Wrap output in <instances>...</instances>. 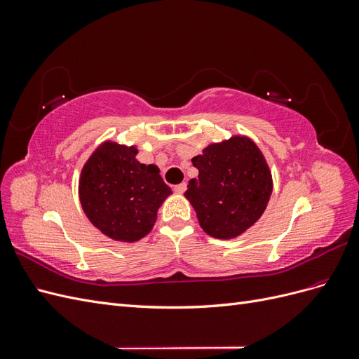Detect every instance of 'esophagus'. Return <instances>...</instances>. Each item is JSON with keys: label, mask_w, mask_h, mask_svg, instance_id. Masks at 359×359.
Wrapping results in <instances>:
<instances>
[{"label": "esophagus", "mask_w": 359, "mask_h": 359, "mask_svg": "<svg viewBox=\"0 0 359 359\" xmlns=\"http://www.w3.org/2000/svg\"><path fill=\"white\" fill-rule=\"evenodd\" d=\"M186 189H187L186 182H181V184H178V186L173 187V190H175V193H178V194H182L184 191H186Z\"/></svg>", "instance_id": "esophagus-1"}]
</instances>
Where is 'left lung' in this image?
<instances>
[{
    "instance_id": "8db88e82",
    "label": "left lung",
    "mask_w": 359,
    "mask_h": 359,
    "mask_svg": "<svg viewBox=\"0 0 359 359\" xmlns=\"http://www.w3.org/2000/svg\"><path fill=\"white\" fill-rule=\"evenodd\" d=\"M191 163L199 175L189 181L184 196L206 235L233 240L262 217L274 184L266 158L252 137L232 135L212 142Z\"/></svg>"
}]
</instances>
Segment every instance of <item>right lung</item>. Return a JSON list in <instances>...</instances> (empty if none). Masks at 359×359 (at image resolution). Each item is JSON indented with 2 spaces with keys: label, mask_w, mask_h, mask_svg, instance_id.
<instances>
[{
  "label": "right lung",
  "mask_w": 359,
  "mask_h": 359,
  "mask_svg": "<svg viewBox=\"0 0 359 359\" xmlns=\"http://www.w3.org/2000/svg\"><path fill=\"white\" fill-rule=\"evenodd\" d=\"M137 147L107 139L83 163L78 193L94 227L118 243H136L156 224L172 190L156 165L136 158Z\"/></svg>",
  "instance_id": "add662e5"
}]
</instances>
